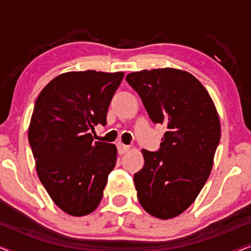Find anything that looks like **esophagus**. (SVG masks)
Here are the masks:
<instances>
[{"instance_id": "obj_1", "label": "esophagus", "mask_w": 251, "mask_h": 251, "mask_svg": "<svg viewBox=\"0 0 251 251\" xmlns=\"http://www.w3.org/2000/svg\"><path fill=\"white\" fill-rule=\"evenodd\" d=\"M130 147L128 145H125V144L122 143H118V151H119V154H126V152H128Z\"/></svg>"}]
</instances>
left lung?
Here are the masks:
<instances>
[{"label": "left lung", "mask_w": 251, "mask_h": 251, "mask_svg": "<svg viewBox=\"0 0 251 251\" xmlns=\"http://www.w3.org/2000/svg\"><path fill=\"white\" fill-rule=\"evenodd\" d=\"M151 120L167 126L156 152L142 150L133 176L137 197L150 215L170 219L193 203L211 173L221 139L214 101L188 72L157 68L126 75Z\"/></svg>", "instance_id": "left-lung-1"}]
</instances>
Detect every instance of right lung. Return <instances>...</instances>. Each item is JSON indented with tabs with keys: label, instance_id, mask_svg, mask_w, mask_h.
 <instances>
[{
	"label": "right lung",
	"instance_id": "right-lung-1",
	"mask_svg": "<svg viewBox=\"0 0 251 251\" xmlns=\"http://www.w3.org/2000/svg\"><path fill=\"white\" fill-rule=\"evenodd\" d=\"M123 72H67L37 97L28 128L36 173L48 194L71 216L89 215L100 203L114 169V144L95 142L90 131L106 125Z\"/></svg>",
	"mask_w": 251,
	"mask_h": 251
}]
</instances>
